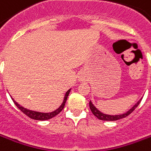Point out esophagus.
Segmentation results:
<instances>
[{
	"label": "esophagus",
	"mask_w": 151,
	"mask_h": 151,
	"mask_svg": "<svg viewBox=\"0 0 151 151\" xmlns=\"http://www.w3.org/2000/svg\"><path fill=\"white\" fill-rule=\"evenodd\" d=\"M80 81H84V78H80Z\"/></svg>",
	"instance_id": "1"
}]
</instances>
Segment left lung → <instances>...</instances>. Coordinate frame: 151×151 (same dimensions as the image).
I'll return each mask as SVG.
<instances>
[{
    "mask_svg": "<svg viewBox=\"0 0 151 151\" xmlns=\"http://www.w3.org/2000/svg\"><path fill=\"white\" fill-rule=\"evenodd\" d=\"M141 100L137 101V103H136V105H134L132 106V108L130 109V110L127 111L126 113H124V114L122 115H106V114H103L102 112H101L99 110H97V108L93 106V104L92 103V101H89V106H90V109L92 111V112H93V114L97 117V118L99 119V120H102V121H116V120H119V119H122L124 118V117H126L127 116H129V115L132 113L133 111L136 109V107H137V106L140 104V102Z\"/></svg>",
    "mask_w": 151,
    "mask_h": 151,
    "instance_id": "left-lung-1",
    "label": "left lung"
}]
</instances>
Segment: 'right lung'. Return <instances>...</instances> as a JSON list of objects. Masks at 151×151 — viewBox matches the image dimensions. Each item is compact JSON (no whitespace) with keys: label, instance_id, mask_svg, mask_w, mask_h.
Masks as SVG:
<instances>
[{"label":"right lung","instance_id":"1","mask_svg":"<svg viewBox=\"0 0 151 151\" xmlns=\"http://www.w3.org/2000/svg\"><path fill=\"white\" fill-rule=\"evenodd\" d=\"M69 93H70V89H69L67 93H66V94H65V96H64V99H63V101L62 105L60 106L57 110L54 111H52V112H49V113H43V112H39V111H35L28 110V109L24 108V107H23V106H19L16 101H14V99H12V100H13V101H14V103L15 104V106L19 108V110L21 111L24 114L26 115L27 116H29V118L34 119V120H38V121H45V120H49V119L53 118L54 116H57V115H58V113H59V112L63 109V107H64V106H65V103H66L68 96Z\"/></svg>","mask_w":151,"mask_h":151}]
</instances>
